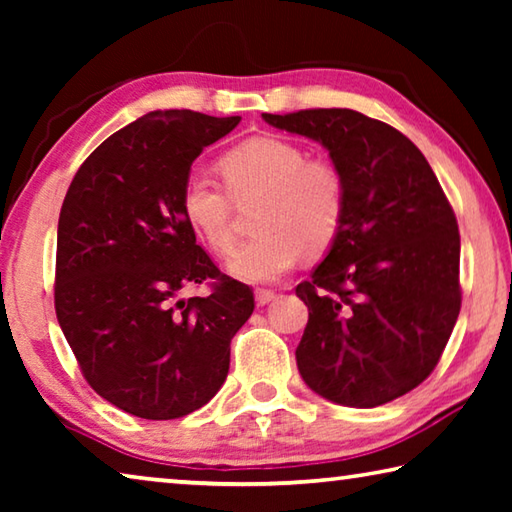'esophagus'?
I'll list each match as a JSON object with an SVG mask.
<instances>
[{"mask_svg": "<svg viewBox=\"0 0 512 512\" xmlns=\"http://www.w3.org/2000/svg\"><path fill=\"white\" fill-rule=\"evenodd\" d=\"M277 298V293L275 291H271V289H257L255 291V302L257 305H268V302H273Z\"/></svg>", "mask_w": 512, "mask_h": 512, "instance_id": "esophagus-1", "label": "esophagus"}]
</instances>
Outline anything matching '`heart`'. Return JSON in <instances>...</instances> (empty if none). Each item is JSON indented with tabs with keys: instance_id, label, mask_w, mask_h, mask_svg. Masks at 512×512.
<instances>
[{
	"instance_id": "1",
	"label": "heart",
	"mask_w": 512,
	"mask_h": 512,
	"mask_svg": "<svg viewBox=\"0 0 512 512\" xmlns=\"http://www.w3.org/2000/svg\"><path fill=\"white\" fill-rule=\"evenodd\" d=\"M223 185L192 173L180 192V210L198 237L216 255L235 248L232 201L253 203L255 232L228 262V271L244 282L280 280L300 262L334 244L345 216L343 171L327 158H307L300 144L275 135H259L237 144L219 160Z\"/></svg>"
}]
</instances>
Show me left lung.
<instances>
[{"instance_id": "1", "label": "left lung", "mask_w": 512, "mask_h": 512, "mask_svg": "<svg viewBox=\"0 0 512 512\" xmlns=\"http://www.w3.org/2000/svg\"><path fill=\"white\" fill-rule=\"evenodd\" d=\"M264 121L316 140L345 178V216L300 282L309 320L296 350L311 391L372 409L427 379L461 311V237L436 173L409 137L348 108Z\"/></svg>"}]
</instances>
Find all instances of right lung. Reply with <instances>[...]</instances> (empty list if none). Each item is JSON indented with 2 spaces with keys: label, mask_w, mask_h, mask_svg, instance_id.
Returning a JSON list of instances; mask_svg holds the SVG:
<instances>
[{
  "label": "right lung",
  "mask_w": 512,
  "mask_h": 512,
  "mask_svg": "<svg viewBox=\"0 0 512 512\" xmlns=\"http://www.w3.org/2000/svg\"><path fill=\"white\" fill-rule=\"evenodd\" d=\"M239 121L149 112L90 153L60 207V329L85 381L137 418L176 420L210 402L255 309L248 284L216 268L180 210L192 162ZM207 279L210 297L179 298Z\"/></svg>",
  "instance_id": "right-lung-1"
}]
</instances>
